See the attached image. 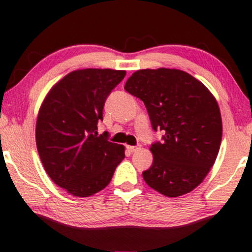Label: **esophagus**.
Returning a JSON list of instances; mask_svg holds the SVG:
<instances>
[{
  "instance_id": "esophagus-1",
  "label": "esophagus",
  "mask_w": 252,
  "mask_h": 252,
  "mask_svg": "<svg viewBox=\"0 0 252 252\" xmlns=\"http://www.w3.org/2000/svg\"><path fill=\"white\" fill-rule=\"evenodd\" d=\"M140 148H141V145H136V146H127V149H128L130 153L136 152V150H139Z\"/></svg>"
}]
</instances>
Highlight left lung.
<instances>
[{
    "instance_id": "obj_1",
    "label": "left lung",
    "mask_w": 252,
    "mask_h": 252,
    "mask_svg": "<svg viewBox=\"0 0 252 252\" xmlns=\"http://www.w3.org/2000/svg\"><path fill=\"white\" fill-rule=\"evenodd\" d=\"M125 90L145 104L153 129L164 133L150 147L154 159L142 172L145 182L166 197L191 192L220 149L222 122L213 94L192 75L166 68L135 71Z\"/></svg>"
}]
</instances>
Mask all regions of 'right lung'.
Returning a JSON list of instances; mask_svg holds the SVG:
<instances>
[{
	"mask_svg": "<svg viewBox=\"0 0 252 252\" xmlns=\"http://www.w3.org/2000/svg\"><path fill=\"white\" fill-rule=\"evenodd\" d=\"M125 70L71 71L52 88L39 111L35 141L41 163L55 184L76 197H89L112 179L125 148L97 135L106 98Z\"/></svg>",
	"mask_w": 252,
	"mask_h": 252,
	"instance_id": "obj_1",
	"label": "right lung"
}]
</instances>
